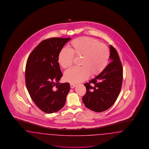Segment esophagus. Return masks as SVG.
<instances>
[{
	"label": "esophagus",
	"mask_w": 149,
	"mask_h": 149,
	"mask_svg": "<svg viewBox=\"0 0 149 149\" xmlns=\"http://www.w3.org/2000/svg\"><path fill=\"white\" fill-rule=\"evenodd\" d=\"M75 86V84H70V88H74V87Z\"/></svg>",
	"instance_id": "obj_1"
}]
</instances>
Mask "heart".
I'll list each match as a JSON object with an SVG mask.
<instances>
[{
    "mask_svg": "<svg viewBox=\"0 0 149 149\" xmlns=\"http://www.w3.org/2000/svg\"><path fill=\"white\" fill-rule=\"evenodd\" d=\"M110 50L107 46L98 40L81 37L75 39L68 45V49L63 48L58 55V62L61 66L67 69L72 66L74 58L80 59L78 65L64 74L66 81L72 84L82 82L89 75L95 77L105 69L110 59Z\"/></svg>",
    "mask_w": 149,
    "mask_h": 149,
    "instance_id": "b5f03b06",
    "label": "heart"
}]
</instances>
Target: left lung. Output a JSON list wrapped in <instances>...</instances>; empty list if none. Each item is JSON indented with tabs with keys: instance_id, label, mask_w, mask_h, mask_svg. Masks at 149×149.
<instances>
[{
	"instance_id": "obj_1",
	"label": "left lung",
	"mask_w": 149,
	"mask_h": 149,
	"mask_svg": "<svg viewBox=\"0 0 149 149\" xmlns=\"http://www.w3.org/2000/svg\"><path fill=\"white\" fill-rule=\"evenodd\" d=\"M111 61L99 75L84 84L86 92L83 97L85 106L95 112H102L111 107L121 89L123 69L119 54L110 46Z\"/></svg>"
}]
</instances>
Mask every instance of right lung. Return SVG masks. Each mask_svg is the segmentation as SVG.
Returning a JSON list of instances; mask_svg holds the SVG:
<instances>
[{
  "instance_id": "right-lung-1",
  "label": "right lung",
  "mask_w": 149,
  "mask_h": 149,
  "mask_svg": "<svg viewBox=\"0 0 149 149\" xmlns=\"http://www.w3.org/2000/svg\"><path fill=\"white\" fill-rule=\"evenodd\" d=\"M70 39L52 38L42 40L27 60L26 86L33 101L44 113H56L65 104L70 84L59 82L63 74L58 55Z\"/></svg>"
}]
</instances>
